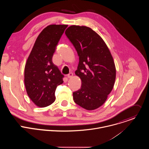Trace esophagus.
Returning <instances> with one entry per match:
<instances>
[{"instance_id":"esophagus-1","label":"esophagus","mask_w":149,"mask_h":149,"mask_svg":"<svg viewBox=\"0 0 149 149\" xmlns=\"http://www.w3.org/2000/svg\"><path fill=\"white\" fill-rule=\"evenodd\" d=\"M72 75H73V73L70 72V73H69V74L67 75V78H71V77H72Z\"/></svg>"}]
</instances>
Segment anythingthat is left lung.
<instances>
[{
	"label": "left lung",
	"instance_id": "left-lung-1",
	"mask_svg": "<svg viewBox=\"0 0 149 149\" xmlns=\"http://www.w3.org/2000/svg\"><path fill=\"white\" fill-rule=\"evenodd\" d=\"M65 33L79 56L75 73L82 84L73 93L74 101L85 109L94 110L105 102L113 88L116 70L113 56L101 37L89 27L72 25Z\"/></svg>",
	"mask_w": 149,
	"mask_h": 149
}]
</instances>
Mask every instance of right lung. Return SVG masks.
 Masks as SVG:
<instances>
[{"instance_id":"obj_1","label":"right lung","mask_w":149,"mask_h":149,"mask_svg":"<svg viewBox=\"0 0 149 149\" xmlns=\"http://www.w3.org/2000/svg\"><path fill=\"white\" fill-rule=\"evenodd\" d=\"M67 25H50L38 35L28 58L24 73L26 93L33 102L45 107L55 100L57 86L63 76L52 62L56 47Z\"/></svg>"}]
</instances>
